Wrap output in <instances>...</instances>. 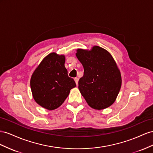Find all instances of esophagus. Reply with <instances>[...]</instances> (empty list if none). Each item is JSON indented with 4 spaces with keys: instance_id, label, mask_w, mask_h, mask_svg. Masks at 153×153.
<instances>
[{
    "instance_id": "obj_1",
    "label": "esophagus",
    "mask_w": 153,
    "mask_h": 153,
    "mask_svg": "<svg viewBox=\"0 0 153 153\" xmlns=\"http://www.w3.org/2000/svg\"><path fill=\"white\" fill-rule=\"evenodd\" d=\"M74 81H75L76 85H78V81H79V78H77V77L74 78Z\"/></svg>"
}]
</instances>
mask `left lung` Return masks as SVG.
<instances>
[{"mask_svg": "<svg viewBox=\"0 0 153 153\" xmlns=\"http://www.w3.org/2000/svg\"><path fill=\"white\" fill-rule=\"evenodd\" d=\"M76 57L84 68L78 88L88 105L103 110L114 103L121 88L120 70L111 54L99 46L77 49Z\"/></svg>", "mask_w": 153, "mask_h": 153, "instance_id": "left-lung-1", "label": "left lung"}]
</instances>
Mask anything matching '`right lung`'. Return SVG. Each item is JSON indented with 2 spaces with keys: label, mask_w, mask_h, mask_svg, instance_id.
<instances>
[{
  "label": "right lung",
  "mask_w": 153,
  "mask_h": 153,
  "mask_svg": "<svg viewBox=\"0 0 153 153\" xmlns=\"http://www.w3.org/2000/svg\"><path fill=\"white\" fill-rule=\"evenodd\" d=\"M65 57L52 52L43 59L30 81L33 97L37 104L48 110L59 107L76 82L68 77Z\"/></svg>",
  "instance_id": "right-lung-1"
}]
</instances>
